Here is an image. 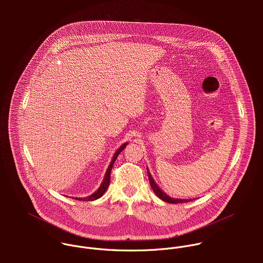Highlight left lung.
<instances>
[{"label":"left lung","mask_w":263,"mask_h":263,"mask_svg":"<svg viewBox=\"0 0 263 263\" xmlns=\"http://www.w3.org/2000/svg\"><path fill=\"white\" fill-rule=\"evenodd\" d=\"M147 170V168H146ZM147 176H148V180H149V184H151V187H152V190H153V192L156 194V196L159 198V199H161L162 201H164V202H166V203H171V204H178V203H187V202H190V201H192V199H174V198H171L170 196H167L165 193H163L160 189H159V186L156 184V182L154 181V179H153V177H152V175H151V173H149L148 171H147Z\"/></svg>","instance_id":"left-lung-1"}]
</instances>
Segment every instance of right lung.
<instances>
[{
	"mask_svg": "<svg viewBox=\"0 0 263 263\" xmlns=\"http://www.w3.org/2000/svg\"><path fill=\"white\" fill-rule=\"evenodd\" d=\"M127 144H128V142H125L124 144H122L121 147H119V149L116 152V154L114 155V158H112V161H111V163L109 164V166H108V168H107V172H106V174H105L104 180H103L101 186L99 187V190H98L96 193H93L92 195H90V196H88V197H86V198H74V199L79 200V201H95V200L101 198V197L105 194V192L107 191L108 186H109V183H110V173H111L112 166H114V163H115L116 159L118 158V156L120 155V153L123 151V149L126 147Z\"/></svg>",
	"mask_w": 263,
	"mask_h": 263,
	"instance_id": "add662e5",
	"label": "right lung"
}]
</instances>
